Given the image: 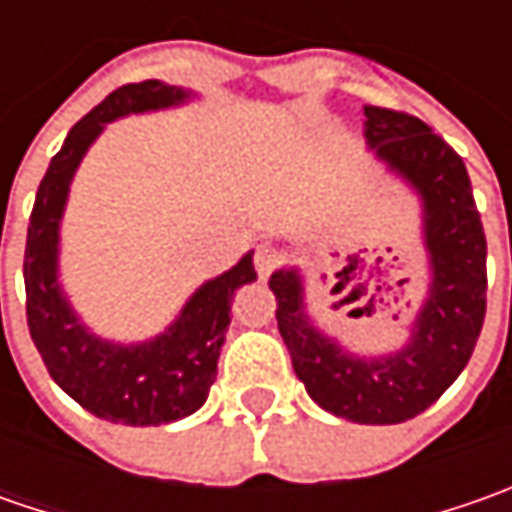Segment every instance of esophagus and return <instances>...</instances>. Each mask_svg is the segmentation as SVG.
<instances>
[{"label": "esophagus", "instance_id": "1", "mask_svg": "<svg viewBox=\"0 0 512 512\" xmlns=\"http://www.w3.org/2000/svg\"><path fill=\"white\" fill-rule=\"evenodd\" d=\"M253 262H256V273H259L262 279H267V276L276 270V265H279V253H276L273 247H259L256 256H253Z\"/></svg>", "mask_w": 512, "mask_h": 512}]
</instances>
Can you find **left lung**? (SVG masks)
I'll use <instances>...</instances> for the list:
<instances>
[{"label": "left lung", "mask_w": 512, "mask_h": 512, "mask_svg": "<svg viewBox=\"0 0 512 512\" xmlns=\"http://www.w3.org/2000/svg\"><path fill=\"white\" fill-rule=\"evenodd\" d=\"M364 139L422 199L430 287L407 344L384 356L350 353L313 322L296 267L276 270L267 285L307 396L347 422L399 424L436 402L473 356L487 310V242L462 156L422 119L364 105Z\"/></svg>", "instance_id": "obj_1"}]
</instances>
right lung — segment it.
Instances as JSON below:
<instances>
[{
  "instance_id": "1",
  "label": "right lung",
  "mask_w": 512,
  "mask_h": 512,
  "mask_svg": "<svg viewBox=\"0 0 512 512\" xmlns=\"http://www.w3.org/2000/svg\"><path fill=\"white\" fill-rule=\"evenodd\" d=\"M190 93L159 79L113 90L70 128L62 150L39 182L25 242L28 330L50 379L88 413L113 424L159 427L205 404L230 325L233 293L256 282L253 250L222 276L199 287L173 325L156 339L116 344L90 333L59 285V225L70 182L96 136L128 113L176 108Z\"/></svg>"
}]
</instances>
